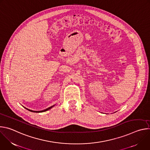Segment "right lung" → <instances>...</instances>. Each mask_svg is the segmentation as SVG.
Masks as SVG:
<instances>
[{
  "label": "right lung",
  "mask_w": 150,
  "mask_h": 150,
  "mask_svg": "<svg viewBox=\"0 0 150 150\" xmlns=\"http://www.w3.org/2000/svg\"><path fill=\"white\" fill-rule=\"evenodd\" d=\"M54 105H52V106H51L50 108H47V109H45V110H42V111H33V110H30V109H27V108H25V109H27V110H28L29 111H30V112H35V113H38V112H46V111H47V110H49V109H50L52 108H53Z\"/></svg>",
  "instance_id": "right-lung-1"
}]
</instances>
